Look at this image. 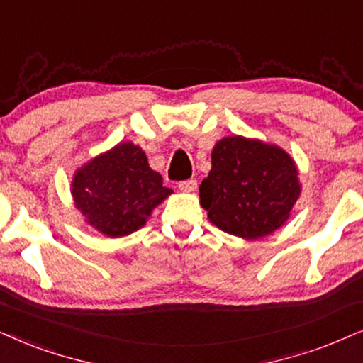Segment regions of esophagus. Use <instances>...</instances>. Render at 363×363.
Wrapping results in <instances>:
<instances>
[{"label":"esophagus","mask_w":363,"mask_h":363,"mask_svg":"<svg viewBox=\"0 0 363 363\" xmlns=\"http://www.w3.org/2000/svg\"><path fill=\"white\" fill-rule=\"evenodd\" d=\"M179 189H181L182 192H194L197 189V181H194V179H189V181L179 182Z\"/></svg>","instance_id":"esophagus-1"}]
</instances>
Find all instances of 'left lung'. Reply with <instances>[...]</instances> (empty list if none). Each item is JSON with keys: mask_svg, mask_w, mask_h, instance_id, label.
I'll use <instances>...</instances> for the list:
<instances>
[{"mask_svg": "<svg viewBox=\"0 0 363 363\" xmlns=\"http://www.w3.org/2000/svg\"><path fill=\"white\" fill-rule=\"evenodd\" d=\"M201 206L209 221L245 240L272 235L290 218L300 197L295 160L281 147L241 135L216 142Z\"/></svg>", "mask_w": 363, "mask_h": 363, "instance_id": "obj_1", "label": "left lung"}]
</instances>
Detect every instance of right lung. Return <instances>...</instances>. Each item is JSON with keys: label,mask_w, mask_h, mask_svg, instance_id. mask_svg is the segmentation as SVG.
I'll return each mask as SVG.
<instances>
[{"label": "right lung", "mask_w": 363, "mask_h": 363, "mask_svg": "<svg viewBox=\"0 0 363 363\" xmlns=\"http://www.w3.org/2000/svg\"><path fill=\"white\" fill-rule=\"evenodd\" d=\"M172 189L149 167L145 152L123 142L97 155L75 172L72 196L86 223L108 238L127 236L142 228L152 209Z\"/></svg>", "instance_id": "add662e5"}]
</instances>
